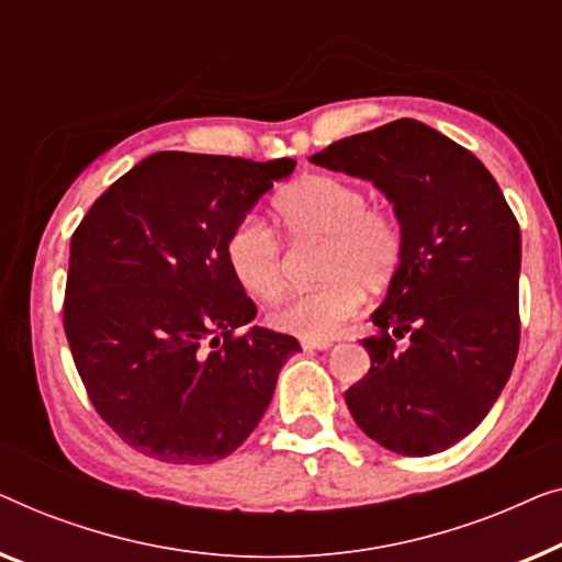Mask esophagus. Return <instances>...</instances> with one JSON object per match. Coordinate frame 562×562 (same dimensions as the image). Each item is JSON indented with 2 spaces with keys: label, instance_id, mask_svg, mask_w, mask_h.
Wrapping results in <instances>:
<instances>
[{
  "label": "esophagus",
  "instance_id": "obj_1",
  "mask_svg": "<svg viewBox=\"0 0 562 562\" xmlns=\"http://www.w3.org/2000/svg\"><path fill=\"white\" fill-rule=\"evenodd\" d=\"M300 346H303L305 351H326L330 349V341H313V338H300Z\"/></svg>",
  "mask_w": 562,
  "mask_h": 562
}]
</instances>
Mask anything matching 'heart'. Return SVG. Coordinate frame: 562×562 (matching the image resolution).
<instances>
[{
    "instance_id": "obj_1",
    "label": "heart",
    "mask_w": 562,
    "mask_h": 562,
    "mask_svg": "<svg viewBox=\"0 0 562 562\" xmlns=\"http://www.w3.org/2000/svg\"><path fill=\"white\" fill-rule=\"evenodd\" d=\"M274 216L292 239H323L318 288L297 292L274 307L270 326L300 338L328 341L361 311L363 288L384 290L405 259V234L392 211L369 205V195L338 176H305L272 201ZM228 272L247 295L272 300L284 284L282 247L274 232L244 216L226 236Z\"/></svg>"
}]
</instances>
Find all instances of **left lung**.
<instances>
[{"label": "left lung", "instance_id": "8db88e82", "mask_svg": "<svg viewBox=\"0 0 562 562\" xmlns=\"http://www.w3.org/2000/svg\"><path fill=\"white\" fill-rule=\"evenodd\" d=\"M311 162L371 180L405 234L397 278L371 315L376 336L361 341L371 369L346 405L386 450L440 453L484 420L515 367V213L476 155L417 120L338 139Z\"/></svg>", "mask_w": 562, "mask_h": 562}]
</instances>
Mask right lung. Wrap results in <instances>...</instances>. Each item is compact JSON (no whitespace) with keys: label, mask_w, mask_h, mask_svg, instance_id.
<instances>
[{"label":"right lung","mask_w":562,"mask_h":562,"mask_svg":"<svg viewBox=\"0 0 562 562\" xmlns=\"http://www.w3.org/2000/svg\"><path fill=\"white\" fill-rule=\"evenodd\" d=\"M295 160L155 153L70 236L63 328L89 400L126 446L165 463L232 456L300 351L267 328L224 244Z\"/></svg>","instance_id":"obj_1"}]
</instances>
